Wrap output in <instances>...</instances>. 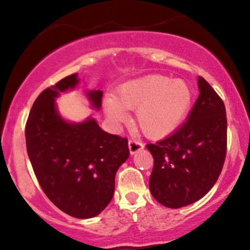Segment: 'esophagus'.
Returning <instances> with one entry per match:
<instances>
[{"instance_id":"obj_1","label":"esophagus","mask_w":250,"mask_h":250,"mask_svg":"<svg viewBox=\"0 0 250 250\" xmlns=\"http://www.w3.org/2000/svg\"><path fill=\"white\" fill-rule=\"evenodd\" d=\"M128 146H129V151L132 155H134L135 152H138V151L143 150L144 148V144L141 143V141H138V140H129V143H128Z\"/></svg>"}]
</instances>
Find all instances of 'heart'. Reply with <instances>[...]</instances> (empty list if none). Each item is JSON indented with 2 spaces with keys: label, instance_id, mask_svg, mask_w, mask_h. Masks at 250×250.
<instances>
[{
  "label": "heart",
  "instance_id": "obj_1",
  "mask_svg": "<svg viewBox=\"0 0 250 250\" xmlns=\"http://www.w3.org/2000/svg\"><path fill=\"white\" fill-rule=\"evenodd\" d=\"M192 103V90L183 80L148 75L120 85L116 98L104 102L107 117L116 123L127 120V110H137V125L148 138H163L183 123Z\"/></svg>",
  "mask_w": 250,
  "mask_h": 250
}]
</instances>
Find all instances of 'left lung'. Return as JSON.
<instances>
[{
	"instance_id": "obj_1",
	"label": "left lung",
	"mask_w": 250,
	"mask_h": 250,
	"mask_svg": "<svg viewBox=\"0 0 250 250\" xmlns=\"http://www.w3.org/2000/svg\"><path fill=\"white\" fill-rule=\"evenodd\" d=\"M198 89L200 95L186 122L166 139L146 145L153 157L150 191L168 208L201 200L216 183L225 162V105L201 76Z\"/></svg>"
}]
</instances>
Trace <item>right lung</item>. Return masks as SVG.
I'll return each instance as SVG.
<instances>
[{
	"mask_svg": "<svg viewBox=\"0 0 250 250\" xmlns=\"http://www.w3.org/2000/svg\"><path fill=\"white\" fill-rule=\"evenodd\" d=\"M70 75L44 89L29 113L25 139L30 162L42 190L60 210L78 219L102 213L112 200L115 176L129 157L127 138L104 132L94 118L70 123L58 112L55 98L78 84ZM94 109L102 90L87 92Z\"/></svg>",
	"mask_w": 250,
	"mask_h": 250,
	"instance_id": "add662e5",
	"label": "right lung"
}]
</instances>
